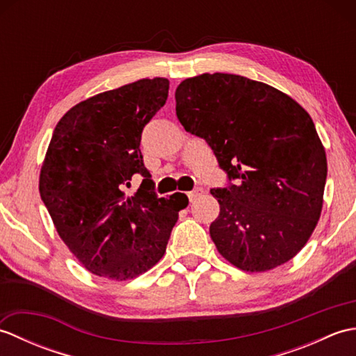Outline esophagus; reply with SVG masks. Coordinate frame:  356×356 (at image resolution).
Here are the masks:
<instances>
[{"label":"esophagus","instance_id":"1","mask_svg":"<svg viewBox=\"0 0 356 356\" xmlns=\"http://www.w3.org/2000/svg\"><path fill=\"white\" fill-rule=\"evenodd\" d=\"M202 194H203V190H202V188H197V190L188 193V199H190V202H194L195 199H199Z\"/></svg>","mask_w":356,"mask_h":356}]
</instances>
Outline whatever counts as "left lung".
Returning a JSON list of instances; mask_svg holds the SVG:
<instances>
[{
    "mask_svg": "<svg viewBox=\"0 0 356 356\" xmlns=\"http://www.w3.org/2000/svg\"><path fill=\"white\" fill-rule=\"evenodd\" d=\"M176 115L237 180L211 190L220 205L209 226L217 251L246 272L293 259L318 223L327 177L326 151L309 113L264 82L203 73L176 88Z\"/></svg>",
    "mask_w": 356,
    "mask_h": 356,
    "instance_id": "1",
    "label": "left lung"
}]
</instances>
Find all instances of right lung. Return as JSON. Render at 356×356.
I'll use <instances>...</instances> for the list:
<instances>
[{
    "instance_id": "1",
    "label": "right lung",
    "mask_w": 356,
    "mask_h": 356,
    "mask_svg": "<svg viewBox=\"0 0 356 356\" xmlns=\"http://www.w3.org/2000/svg\"><path fill=\"white\" fill-rule=\"evenodd\" d=\"M166 78L139 79L88 97L59 119L40 172V194L65 246L87 270L139 277L165 254L188 197H157L140 134L168 97ZM144 177L133 196L132 174Z\"/></svg>"
}]
</instances>
